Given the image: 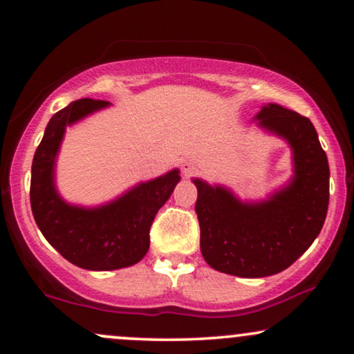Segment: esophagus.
<instances>
[{
    "mask_svg": "<svg viewBox=\"0 0 354 354\" xmlns=\"http://www.w3.org/2000/svg\"><path fill=\"white\" fill-rule=\"evenodd\" d=\"M182 172L185 177H190L192 174L196 172V164L195 162H185L182 164Z\"/></svg>",
    "mask_w": 354,
    "mask_h": 354,
    "instance_id": "1",
    "label": "esophagus"
}]
</instances>
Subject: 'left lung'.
<instances>
[{"instance_id":"1","label":"left lung","mask_w":354,"mask_h":354,"mask_svg":"<svg viewBox=\"0 0 354 354\" xmlns=\"http://www.w3.org/2000/svg\"><path fill=\"white\" fill-rule=\"evenodd\" d=\"M292 145L295 177L264 205H241L225 188L193 180L203 258L212 269L239 277L282 272L321 232L328 207V161L311 120L279 104L256 115Z\"/></svg>"}]
</instances>
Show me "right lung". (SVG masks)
Masks as SVG:
<instances>
[{
  "label": "right lung",
  "instance_id": "1",
  "mask_svg": "<svg viewBox=\"0 0 354 354\" xmlns=\"http://www.w3.org/2000/svg\"><path fill=\"white\" fill-rule=\"evenodd\" d=\"M108 104L104 100L82 98L57 111L32 162L30 206L38 229L69 263L88 270H114L138 263L149 248L154 216L180 180L176 169L96 209L69 206L57 196L53 166L66 125Z\"/></svg>",
  "mask_w": 354,
  "mask_h": 354
}]
</instances>
